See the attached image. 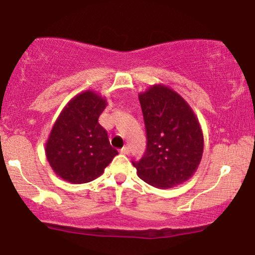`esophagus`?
<instances>
[{"label":"esophagus","instance_id":"obj_1","mask_svg":"<svg viewBox=\"0 0 255 255\" xmlns=\"http://www.w3.org/2000/svg\"><path fill=\"white\" fill-rule=\"evenodd\" d=\"M121 152H122V154H124V155H128V154H130V149H128V146H124V148H123L121 150Z\"/></svg>","mask_w":255,"mask_h":255}]
</instances>
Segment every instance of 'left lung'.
<instances>
[{"mask_svg": "<svg viewBox=\"0 0 255 255\" xmlns=\"http://www.w3.org/2000/svg\"><path fill=\"white\" fill-rule=\"evenodd\" d=\"M146 128V150L132 162L137 175L156 188H172L196 173L204 150V136L196 113L179 93L163 83L140 92Z\"/></svg>", "mask_w": 255, "mask_h": 255, "instance_id": "left-lung-1", "label": "left lung"}]
</instances>
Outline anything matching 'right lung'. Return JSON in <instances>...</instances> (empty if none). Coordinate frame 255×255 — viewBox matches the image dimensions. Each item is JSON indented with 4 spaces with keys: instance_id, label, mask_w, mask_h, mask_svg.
<instances>
[{
    "instance_id": "obj_1",
    "label": "right lung",
    "mask_w": 255,
    "mask_h": 255,
    "mask_svg": "<svg viewBox=\"0 0 255 255\" xmlns=\"http://www.w3.org/2000/svg\"><path fill=\"white\" fill-rule=\"evenodd\" d=\"M106 106V98L88 89L75 95L59 113L45 143V155L63 180L93 181L118 155L98 122Z\"/></svg>"
}]
</instances>
